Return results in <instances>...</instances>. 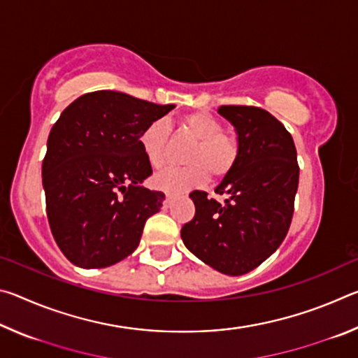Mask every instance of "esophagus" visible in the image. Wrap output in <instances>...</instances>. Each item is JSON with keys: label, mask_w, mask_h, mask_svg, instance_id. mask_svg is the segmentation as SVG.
Returning <instances> with one entry per match:
<instances>
[{"label": "esophagus", "mask_w": 358, "mask_h": 358, "mask_svg": "<svg viewBox=\"0 0 358 358\" xmlns=\"http://www.w3.org/2000/svg\"><path fill=\"white\" fill-rule=\"evenodd\" d=\"M173 201H175V196H173V194H171V192H167V194H166V199H164V208H169V207H172V203H173Z\"/></svg>", "instance_id": "1"}]
</instances>
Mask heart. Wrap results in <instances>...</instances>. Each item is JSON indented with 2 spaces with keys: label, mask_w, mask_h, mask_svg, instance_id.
<instances>
[{
  "label": "heart",
  "mask_w": 358,
  "mask_h": 358,
  "mask_svg": "<svg viewBox=\"0 0 358 358\" xmlns=\"http://www.w3.org/2000/svg\"><path fill=\"white\" fill-rule=\"evenodd\" d=\"M178 124L194 147L187 151V166L164 169L155 175V185L167 192H183L203 185L207 178L222 180L234 171L240 157V142L224 131V123L213 113L197 110L180 117ZM169 131L162 120L151 121L141 132L138 142L150 166L159 169L167 161Z\"/></svg>",
  "instance_id": "obj_1"
}]
</instances>
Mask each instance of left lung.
Wrapping results in <instances>:
<instances>
[{
  "label": "left lung",
  "mask_w": 358,
  "mask_h": 358,
  "mask_svg": "<svg viewBox=\"0 0 358 358\" xmlns=\"http://www.w3.org/2000/svg\"><path fill=\"white\" fill-rule=\"evenodd\" d=\"M237 131V166L216 186L220 203L207 192L192 191L196 215L181 227V240L224 275L240 276L273 254L286 238L299 187L294 138L281 121L260 107L217 108Z\"/></svg>",
  "instance_id": "1"
}]
</instances>
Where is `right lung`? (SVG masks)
<instances>
[{
  "label": "right lung",
  "instance_id": "obj_1",
  "mask_svg": "<svg viewBox=\"0 0 358 358\" xmlns=\"http://www.w3.org/2000/svg\"><path fill=\"white\" fill-rule=\"evenodd\" d=\"M172 108L101 90L77 98L53 124L42 161L47 217L74 265L104 268L141 243L166 196L142 186L153 171L138 137Z\"/></svg>",
  "mask_w": 358,
  "mask_h": 358
}]
</instances>
